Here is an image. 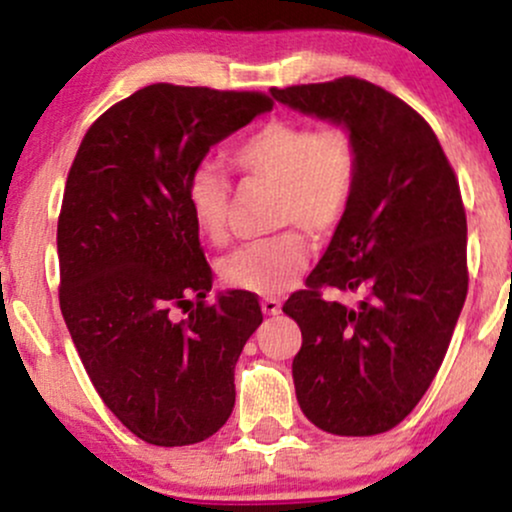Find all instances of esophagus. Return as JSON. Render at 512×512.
Wrapping results in <instances>:
<instances>
[{
	"label": "esophagus",
	"mask_w": 512,
	"mask_h": 512,
	"mask_svg": "<svg viewBox=\"0 0 512 512\" xmlns=\"http://www.w3.org/2000/svg\"><path fill=\"white\" fill-rule=\"evenodd\" d=\"M281 310V301L279 298H274V296H267V298H262V313L264 315H276Z\"/></svg>",
	"instance_id": "34e87169"
}]
</instances>
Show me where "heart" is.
<instances>
[{
    "label": "heart",
    "mask_w": 512,
    "mask_h": 512,
    "mask_svg": "<svg viewBox=\"0 0 512 512\" xmlns=\"http://www.w3.org/2000/svg\"><path fill=\"white\" fill-rule=\"evenodd\" d=\"M231 163L248 180L276 187L274 216L289 226L272 238L252 240L221 262V276L236 289L284 291L310 260V240L330 236L344 221L361 175V149L346 125L272 120L231 151ZM187 209L209 243L228 238L231 178L211 163H197L185 185Z\"/></svg>",
    "instance_id": "1"
}]
</instances>
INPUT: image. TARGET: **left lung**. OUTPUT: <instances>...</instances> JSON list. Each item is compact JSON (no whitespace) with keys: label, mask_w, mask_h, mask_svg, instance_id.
Listing matches in <instances>:
<instances>
[{"label":"left lung","mask_w":512,"mask_h":512,"mask_svg":"<svg viewBox=\"0 0 512 512\" xmlns=\"http://www.w3.org/2000/svg\"><path fill=\"white\" fill-rule=\"evenodd\" d=\"M279 103L354 132V199L305 289L293 383L303 414L334 436H375L411 414L436 378L467 298V216L431 125L356 76L272 88ZM356 292V304L325 299Z\"/></svg>","instance_id":"left-lung-1"}]
</instances>
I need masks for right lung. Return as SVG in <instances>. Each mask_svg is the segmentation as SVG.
<instances>
[{"mask_svg": "<svg viewBox=\"0 0 512 512\" xmlns=\"http://www.w3.org/2000/svg\"><path fill=\"white\" fill-rule=\"evenodd\" d=\"M272 105L260 91L151 84L88 127L69 168L64 322L105 407L151 445L214 436L236 404L233 368L262 308L248 291L207 303L211 267L185 185L211 146Z\"/></svg>", "mask_w": 512, "mask_h": 512, "instance_id": "1", "label": "right lung"}]
</instances>
